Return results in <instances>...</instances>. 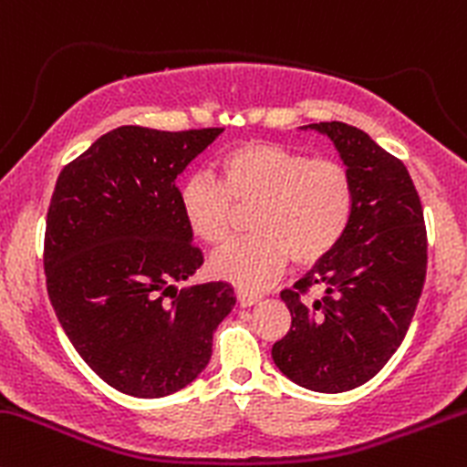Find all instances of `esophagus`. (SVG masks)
<instances>
[{
  "instance_id": "1",
  "label": "esophagus",
  "mask_w": 467,
  "mask_h": 467,
  "mask_svg": "<svg viewBox=\"0 0 467 467\" xmlns=\"http://www.w3.org/2000/svg\"><path fill=\"white\" fill-rule=\"evenodd\" d=\"M235 296H238V304L243 307H249L254 304H258V301L263 299L258 292H249V290H235Z\"/></svg>"
}]
</instances>
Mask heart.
I'll list each match as a JSON object with an SVG mask.
<instances>
[{
	"label": "heart",
	"mask_w": 467,
	"mask_h": 467,
	"mask_svg": "<svg viewBox=\"0 0 467 467\" xmlns=\"http://www.w3.org/2000/svg\"><path fill=\"white\" fill-rule=\"evenodd\" d=\"M215 177L218 182L191 175L180 189V209L195 238L220 244L232 229L231 204H254L247 218L254 234L211 256V272L235 285H265L290 258L296 265H315L348 229L355 189L341 161L249 141L218 157Z\"/></svg>",
	"instance_id": "heart-1"
}]
</instances>
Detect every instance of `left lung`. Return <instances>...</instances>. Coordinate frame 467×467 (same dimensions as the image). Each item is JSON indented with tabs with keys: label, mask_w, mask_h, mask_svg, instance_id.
Segmentation results:
<instances>
[{
	"label": "left lung",
	"mask_w": 467,
	"mask_h": 467,
	"mask_svg": "<svg viewBox=\"0 0 467 467\" xmlns=\"http://www.w3.org/2000/svg\"><path fill=\"white\" fill-rule=\"evenodd\" d=\"M304 130L335 143L353 177L355 206L337 247L281 292L292 326L272 359L299 387L341 393L376 376L410 330L427 272L425 220L405 163L367 132L341 121ZM310 286L325 296L306 305L300 295Z\"/></svg>",
	"instance_id": "obj_1"
}]
</instances>
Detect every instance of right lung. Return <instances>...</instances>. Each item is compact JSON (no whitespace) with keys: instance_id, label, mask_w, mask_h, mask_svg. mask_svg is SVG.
<instances>
[{"instance_id":"add662e5","label":"right lung","mask_w":467,"mask_h":467,"mask_svg":"<svg viewBox=\"0 0 467 467\" xmlns=\"http://www.w3.org/2000/svg\"><path fill=\"white\" fill-rule=\"evenodd\" d=\"M220 132L121 126L56 182L45 234L51 306L85 364L128 396L189 387L235 306L224 281L177 290L204 258L191 243L175 180Z\"/></svg>"}]
</instances>
